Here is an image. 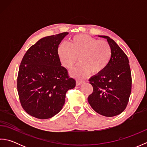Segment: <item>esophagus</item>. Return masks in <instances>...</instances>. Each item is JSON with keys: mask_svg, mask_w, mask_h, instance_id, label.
I'll list each match as a JSON object with an SVG mask.
<instances>
[{"mask_svg": "<svg viewBox=\"0 0 147 147\" xmlns=\"http://www.w3.org/2000/svg\"><path fill=\"white\" fill-rule=\"evenodd\" d=\"M84 82H85V81L83 80H76V85H82V83H83Z\"/></svg>", "mask_w": 147, "mask_h": 147, "instance_id": "1", "label": "esophagus"}]
</instances>
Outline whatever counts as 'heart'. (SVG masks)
I'll use <instances>...</instances> for the list:
<instances>
[{
	"mask_svg": "<svg viewBox=\"0 0 147 147\" xmlns=\"http://www.w3.org/2000/svg\"><path fill=\"white\" fill-rule=\"evenodd\" d=\"M57 54L62 64L67 69L74 66L79 58L81 63L71 71V74L83 78L90 73L97 74L104 71L111 61L112 49L105 40L80 34L71 38L69 45H59Z\"/></svg>",
	"mask_w": 147,
	"mask_h": 147,
	"instance_id": "b5f03b06",
	"label": "heart"
}]
</instances>
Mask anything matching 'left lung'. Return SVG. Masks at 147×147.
Segmentation results:
<instances>
[{"label":"left lung","mask_w":147,"mask_h":147,"mask_svg":"<svg viewBox=\"0 0 147 147\" xmlns=\"http://www.w3.org/2000/svg\"><path fill=\"white\" fill-rule=\"evenodd\" d=\"M98 36L107 39L112 57L104 71L90 78L93 91L88 101L98 114L113 117L122 113L129 101L132 83L129 62L125 53L110 37Z\"/></svg>","instance_id":"8db88e82"}]
</instances>
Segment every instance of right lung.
Here are the masks:
<instances>
[{
    "label": "right lung",
    "mask_w": 147,
    "mask_h": 147,
    "mask_svg": "<svg viewBox=\"0 0 147 147\" xmlns=\"http://www.w3.org/2000/svg\"><path fill=\"white\" fill-rule=\"evenodd\" d=\"M67 32L45 36L28 50L19 69L17 88L22 107L32 116L47 119L61 111L65 93L76 86L57 54Z\"/></svg>",
    "instance_id": "right-lung-1"
}]
</instances>
